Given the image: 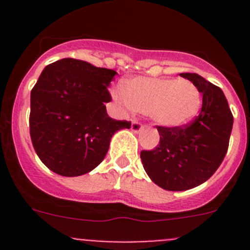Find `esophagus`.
Masks as SVG:
<instances>
[{"instance_id":"obj_1","label":"esophagus","mask_w":250,"mask_h":250,"mask_svg":"<svg viewBox=\"0 0 250 250\" xmlns=\"http://www.w3.org/2000/svg\"><path fill=\"white\" fill-rule=\"evenodd\" d=\"M130 129H132L133 133H140L141 130L144 129V125H140V123L137 122V121H133V122H132V127H130Z\"/></svg>"}]
</instances>
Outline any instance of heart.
<instances>
[{
    "label": "heart",
    "instance_id": "b5f03b06",
    "mask_svg": "<svg viewBox=\"0 0 250 250\" xmlns=\"http://www.w3.org/2000/svg\"><path fill=\"white\" fill-rule=\"evenodd\" d=\"M113 98L130 111L146 113L156 125L181 128L190 125L202 107V94L193 82L174 77H134Z\"/></svg>",
    "mask_w": 250,
    "mask_h": 250
}]
</instances>
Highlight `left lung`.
<instances>
[{
    "label": "left lung",
    "instance_id": "obj_1",
    "mask_svg": "<svg viewBox=\"0 0 250 250\" xmlns=\"http://www.w3.org/2000/svg\"><path fill=\"white\" fill-rule=\"evenodd\" d=\"M202 93L200 115L181 128L157 127L160 144L140 157L148 178L168 191H185L208 180L223 162L233 117L224 92L197 74H180Z\"/></svg>",
    "mask_w": 250,
    "mask_h": 250
}]
</instances>
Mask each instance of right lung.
Wrapping results in <instances>:
<instances>
[{"label": "right lung", "mask_w": 250, "mask_h": 250, "mask_svg": "<svg viewBox=\"0 0 250 250\" xmlns=\"http://www.w3.org/2000/svg\"><path fill=\"white\" fill-rule=\"evenodd\" d=\"M117 72L65 58L43 69L31 90L30 135L52 172L80 176L102 163L112 135L130 122L112 120L105 103Z\"/></svg>", "instance_id": "right-lung-1"}]
</instances>
